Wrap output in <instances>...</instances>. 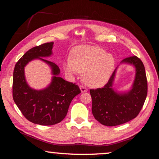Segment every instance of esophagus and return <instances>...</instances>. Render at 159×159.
I'll return each instance as SVG.
<instances>
[{
  "mask_svg": "<svg viewBox=\"0 0 159 159\" xmlns=\"http://www.w3.org/2000/svg\"><path fill=\"white\" fill-rule=\"evenodd\" d=\"M80 90H81V93H85V92H87V91H88L87 88H85L84 86H83V85L80 86Z\"/></svg>",
  "mask_w": 159,
  "mask_h": 159,
  "instance_id": "obj_1",
  "label": "esophagus"
}]
</instances>
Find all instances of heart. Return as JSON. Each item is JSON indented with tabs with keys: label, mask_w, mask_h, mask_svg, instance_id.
Masks as SVG:
<instances>
[{
	"label": "heart",
	"mask_w": 159,
	"mask_h": 159,
	"mask_svg": "<svg viewBox=\"0 0 159 159\" xmlns=\"http://www.w3.org/2000/svg\"><path fill=\"white\" fill-rule=\"evenodd\" d=\"M113 56L97 46L82 45L72 50L71 57L64 64L69 74H83V81L91 88H98L108 81L114 69Z\"/></svg>",
	"instance_id": "1"
}]
</instances>
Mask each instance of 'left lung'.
<instances>
[{
  "label": "left lung",
  "instance_id": "left-lung-1",
  "mask_svg": "<svg viewBox=\"0 0 159 159\" xmlns=\"http://www.w3.org/2000/svg\"><path fill=\"white\" fill-rule=\"evenodd\" d=\"M121 63L131 64L135 68V78L130 90L118 93L114 89L116 69L103 88L90 90L93 114L104 125L116 126L133 119L140 112L147 98V76L140 59L132 56L123 59Z\"/></svg>",
  "mask_w": 159,
  "mask_h": 159
}]
</instances>
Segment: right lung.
Segmentation results:
<instances>
[{
  "mask_svg": "<svg viewBox=\"0 0 159 159\" xmlns=\"http://www.w3.org/2000/svg\"><path fill=\"white\" fill-rule=\"evenodd\" d=\"M53 44V42L46 43L28 50L16 63L13 72L14 102L26 119L41 125H52L61 122L68 112L72 99L80 93L77 85L59 76L60 70L57 64L44 59L52 54ZM35 58L48 63L53 75L51 84L40 91L29 87L24 76L25 66Z\"/></svg>",
  "mask_w": 159,
  "mask_h": 159,
  "instance_id": "1",
  "label": "right lung"
}]
</instances>
